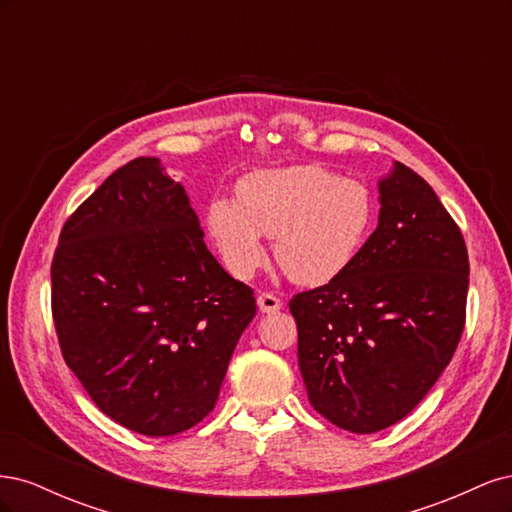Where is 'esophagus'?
Returning <instances> with one entry per match:
<instances>
[{
    "mask_svg": "<svg viewBox=\"0 0 512 512\" xmlns=\"http://www.w3.org/2000/svg\"><path fill=\"white\" fill-rule=\"evenodd\" d=\"M256 301H258V307H260L262 314H275V312H280V309H282V301L273 297V294H269V292H260Z\"/></svg>",
    "mask_w": 512,
    "mask_h": 512,
    "instance_id": "esophagus-1",
    "label": "esophagus"
}]
</instances>
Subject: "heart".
Segmentation results:
<instances>
[{"label": "heart", "instance_id": "obj_1", "mask_svg": "<svg viewBox=\"0 0 512 512\" xmlns=\"http://www.w3.org/2000/svg\"><path fill=\"white\" fill-rule=\"evenodd\" d=\"M376 218L363 181L299 164L256 170L237 185V203L215 198L207 226L232 275L250 277L273 239L277 265L299 286H324L350 269Z\"/></svg>", "mask_w": 512, "mask_h": 512}]
</instances>
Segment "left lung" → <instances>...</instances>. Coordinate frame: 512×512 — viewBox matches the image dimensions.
<instances>
[{
  "label": "left lung",
  "mask_w": 512,
  "mask_h": 512,
  "mask_svg": "<svg viewBox=\"0 0 512 512\" xmlns=\"http://www.w3.org/2000/svg\"><path fill=\"white\" fill-rule=\"evenodd\" d=\"M346 273L290 299L309 404L337 427L395 425L451 363L466 324V241L431 185L395 162Z\"/></svg>",
  "instance_id": "obj_1"
}]
</instances>
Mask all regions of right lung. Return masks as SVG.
<instances>
[{
	"mask_svg": "<svg viewBox=\"0 0 512 512\" xmlns=\"http://www.w3.org/2000/svg\"><path fill=\"white\" fill-rule=\"evenodd\" d=\"M203 237L158 158L117 168L61 228L51 265L61 354L94 404L143 436L203 421L256 314L252 288Z\"/></svg>",
	"mask_w": 512,
	"mask_h": 512,
	"instance_id": "right-lung-1",
	"label": "right lung"
}]
</instances>
